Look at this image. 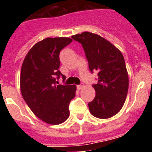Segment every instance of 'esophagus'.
<instances>
[{
	"label": "esophagus",
	"mask_w": 152,
	"mask_h": 152,
	"mask_svg": "<svg viewBox=\"0 0 152 152\" xmlns=\"http://www.w3.org/2000/svg\"><path fill=\"white\" fill-rule=\"evenodd\" d=\"M84 88V84H79V85H77V90H80L82 89V88Z\"/></svg>",
	"instance_id": "esophagus-1"
}]
</instances>
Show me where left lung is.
Listing matches in <instances>:
<instances>
[{"mask_svg":"<svg viewBox=\"0 0 152 152\" xmlns=\"http://www.w3.org/2000/svg\"><path fill=\"white\" fill-rule=\"evenodd\" d=\"M82 45L89 69L97 72L98 82L93 84L94 99L88 103L91 113L100 119H107L120 111L129 88V76L121 52L99 35L89 32L72 36Z\"/></svg>","mask_w":152,"mask_h":152,"instance_id":"obj_1","label":"left lung"}]
</instances>
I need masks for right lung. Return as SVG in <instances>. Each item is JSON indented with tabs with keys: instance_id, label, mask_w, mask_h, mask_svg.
Returning a JSON list of instances; mask_svg holds the SVG:
<instances>
[{
	"instance_id": "1",
	"label": "right lung",
	"mask_w": 152,
	"mask_h": 152,
	"mask_svg": "<svg viewBox=\"0 0 152 152\" xmlns=\"http://www.w3.org/2000/svg\"><path fill=\"white\" fill-rule=\"evenodd\" d=\"M72 39L46 38L35 44L22 64L20 91L33 113L49 124L62 123L69 116L70 101L75 96V85H58L61 73L59 54Z\"/></svg>"
}]
</instances>
